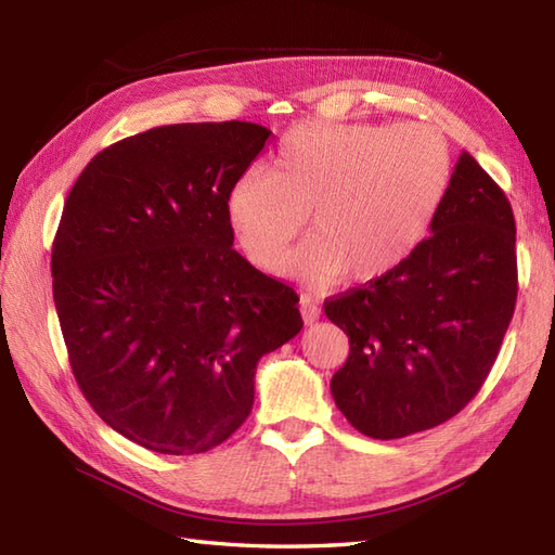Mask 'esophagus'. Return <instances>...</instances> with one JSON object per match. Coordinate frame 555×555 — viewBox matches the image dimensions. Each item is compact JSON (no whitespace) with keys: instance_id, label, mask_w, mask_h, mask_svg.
Returning a JSON list of instances; mask_svg holds the SVG:
<instances>
[{"instance_id":"34e87169","label":"esophagus","mask_w":555,"mask_h":555,"mask_svg":"<svg viewBox=\"0 0 555 555\" xmlns=\"http://www.w3.org/2000/svg\"><path fill=\"white\" fill-rule=\"evenodd\" d=\"M300 314H302L305 324H314L322 317L320 300L310 296V293H302V296H300Z\"/></svg>"}]
</instances>
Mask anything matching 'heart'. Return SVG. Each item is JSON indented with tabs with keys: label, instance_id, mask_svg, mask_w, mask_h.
Masks as SVG:
<instances>
[{
	"label": "heart",
	"instance_id": "1",
	"mask_svg": "<svg viewBox=\"0 0 555 555\" xmlns=\"http://www.w3.org/2000/svg\"><path fill=\"white\" fill-rule=\"evenodd\" d=\"M451 179V147L436 128L305 121L281 138L269 169L231 183L227 219L245 257L279 274L308 215L312 235L291 274L367 284L417 250Z\"/></svg>",
	"mask_w": 555,
	"mask_h": 555
}]
</instances>
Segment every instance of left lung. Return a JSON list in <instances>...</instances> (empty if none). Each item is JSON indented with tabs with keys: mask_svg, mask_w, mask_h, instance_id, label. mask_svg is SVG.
Wrapping results in <instances>:
<instances>
[{
	"mask_svg": "<svg viewBox=\"0 0 555 555\" xmlns=\"http://www.w3.org/2000/svg\"><path fill=\"white\" fill-rule=\"evenodd\" d=\"M429 231L391 274L324 302L350 338L332 396L372 439H403L457 415L485 384L513 320L515 217L467 152Z\"/></svg>",
	"mask_w": 555,
	"mask_h": 555,
	"instance_id": "1",
	"label": "left lung"
}]
</instances>
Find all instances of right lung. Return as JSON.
<instances>
[{"label":"right lung","instance_id":"1","mask_svg":"<svg viewBox=\"0 0 555 555\" xmlns=\"http://www.w3.org/2000/svg\"><path fill=\"white\" fill-rule=\"evenodd\" d=\"M259 124H173L102 150L70 188L52 247L68 362L128 441L195 455L253 410L255 370L302 328L291 286L233 250L231 183Z\"/></svg>","mask_w":555,"mask_h":555}]
</instances>
